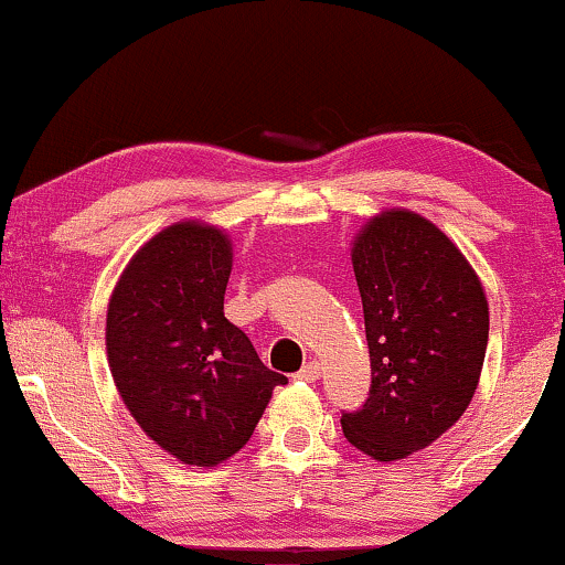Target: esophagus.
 Segmentation results:
<instances>
[{
  "mask_svg": "<svg viewBox=\"0 0 565 565\" xmlns=\"http://www.w3.org/2000/svg\"><path fill=\"white\" fill-rule=\"evenodd\" d=\"M296 377L303 382H317L319 377H322V364H319V361H309V364H306L301 372L296 374Z\"/></svg>",
  "mask_w": 565,
  "mask_h": 565,
  "instance_id": "1",
  "label": "esophagus"
}]
</instances>
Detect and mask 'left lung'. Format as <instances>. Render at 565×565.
<instances>
[{"label": "left lung", "mask_w": 565, "mask_h": 565, "mask_svg": "<svg viewBox=\"0 0 565 565\" xmlns=\"http://www.w3.org/2000/svg\"><path fill=\"white\" fill-rule=\"evenodd\" d=\"M372 361L364 406L343 414L345 440L401 461L445 435L475 398L490 306L461 248L408 209H382L351 246Z\"/></svg>", "instance_id": "1"}]
</instances>
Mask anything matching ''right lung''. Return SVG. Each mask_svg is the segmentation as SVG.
Segmentation results:
<instances>
[{
  "mask_svg": "<svg viewBox=\"0 0 565 565\" xmlns=\"http://www.w3.org/2000/svg\"><path fill=\"white\" fill-rule=\"evenodd\" d=\"M233 241L201 220L172 222L125 264L107 306V361L125 408L185 466L235 456L285 385L225 317Z\"/></svg>",
  "mask_w": 565,
  "mask_h": 565,
  "instance_id": "1",
  "label": "right lung"
}]
</instances>
